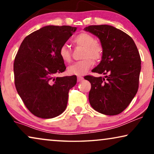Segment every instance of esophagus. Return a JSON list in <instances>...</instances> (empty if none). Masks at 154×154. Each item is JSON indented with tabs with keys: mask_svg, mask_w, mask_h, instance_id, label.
<instances>
[{
	"mask_svg": "<svg viewBox=\"0 0 154 154\" xmlns=\"http://www.w3.org/2000/svg\"><path fill=\"white\" fill-rule=\"evenodd\" d=\"M83 80V77L82 76H80V75H79V76H77V81L78 82H81Z\"/></svg>",
	"mask_w": 154,
	"mask_h": 154,
	"instance_id": "34e87169",
	"label": "esophagus"
}]
</instances>
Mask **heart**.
Listing matches in <instances>:
<instances>
[{
  "label": "heart",
  "mask_w": 154,
  "mask_h": 154,
  "mask_svg": "<svg viewBox=\"0 0 154 154\" xmlns=\"http://www.w3.org/2000/svg\"><path fill=\"white\" fill-rule=\"evenodd\" d=\"M72 42L75 45L84 48L82 56L83 60L71 65L68 68V72L72 75H84L92 66L93 60L99 61L102 59L104 51L103 48L100 43L96 41L93 35L85 32L77 35ZM59 54L64 62H71V50L66 44H64L60 48Z\"/></svg>",
  "instance_id": "1"
}]
</instances>
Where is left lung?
<instances>
[{
    "instance_id": "obj_1",
    "label": "left lung",
    "mask_w": 154,
    "mask_h": 154,
    "mask_svg": "<svg viewBox=\"0 0 154 154\" xmlns=\"http://www.w3.org/2000/svg\"><path fill=\"white\" fill-rule=\"evenodd\" d=\"M84 30L100 40L104 50L100 63L92 71L104 77H84L91 83L90 104L102 114H119L138 90L141 59L137 48L129 35L112 26L92 25Z\"/></svg>"
}]
</instances>
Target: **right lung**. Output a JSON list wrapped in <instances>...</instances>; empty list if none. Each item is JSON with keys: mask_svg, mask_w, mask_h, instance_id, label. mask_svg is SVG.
<instances>
[{"mask_svg": "<svg viewBox=\"0 0 154 154\" xmlns=\"http://www.w3.org/2000/svg\"><path fill=\"white\" fill-rule=\"evenodd\" d=\"M70 26H46L31 33L21 44L14 62V85L29 111L41 119L64 112L76 75L54 77L66 70L59 50L76 31Z\"/></svg>", "mask_w": 154, "mask_h": 154, "instance_id": "right-lung-1", "label": "right lung"}]
</instances>
